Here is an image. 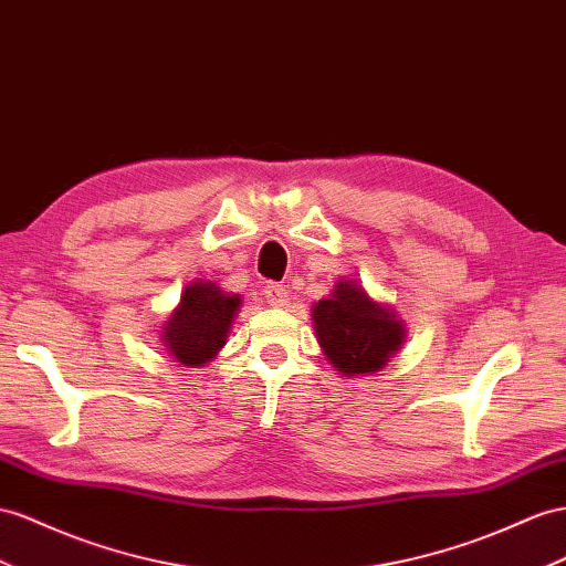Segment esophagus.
<instances>
[{
	"label": "esophagus",
	"mask_w": 566,
	"mask_h": 566,
	"mask_svg": "<svg viewBox=\"0 0 566 566\" xmlns=\"http://www.w3.org/2000/svg\"><path fill=\"white\" fill-rule=\"evenodd\" d=\"M265 298H268L270 306L284 308L286 303H289L286 286H284V284H277V282H268V284H265Z\"/></svg>",
	"instance_id": "34e87169"
}]
</instances>
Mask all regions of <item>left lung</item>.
Segmentation results:
<instances>
[{"mask_svg": "<svg viewBox=\"0 0 566 566\" xmlns=\"http://www.w3.org/2000/svg\"><path fill=\"white\" fill-rule=\"evenodd\" d=\"M313 323L327 360L346 378L378 373L407 335L395 311L373 301L352 280L337 282L332 296L315 303Z\"/></svg>", "mask_w": 566, "mask_h": 566, "instance_id": "obj_1", "label": "left lung"}]
</instances>
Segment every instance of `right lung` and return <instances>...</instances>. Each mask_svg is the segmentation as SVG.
Masks as SVG:
<instances>
[{"label":"right lung","instance_id":"1","mask_svg":"<svg viewBox=\"0 0 566 566\" xmlns=\"http://www.w3.org/2000/svg\"><path fill=\"white\" fill-rule=\"evenodd\" d=\"M239 306L241 294L222 292L214 282L196 280L188 284L163 327L169 356L188 368L208 364L227 344Z\"/></svg>","mask_w":566,"mask_h":566}]
</instances>
